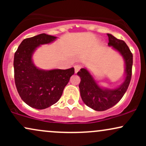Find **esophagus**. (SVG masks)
I'll list each match as a JSON object with an SVG mask.
<instances>
[{"instance_id": "esophagus-1", "label": "esophagus", "mask_w": 146, "mask_h": 146, "mask_svg": "<svg viewBox=\"0 0 146 146\" xmlns=\"http://www.w3.org/2000/svg\"><path fill=\"white\" fill-rule=\"evenodd\" d=\"M74 67H75V73H77L79 71H80V68H82V65H80V64H76V65H75V66H74Z\"/></svg>"}]
</instances>
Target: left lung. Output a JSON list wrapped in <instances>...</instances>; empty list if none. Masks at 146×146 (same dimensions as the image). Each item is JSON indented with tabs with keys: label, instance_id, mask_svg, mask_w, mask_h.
Returning <instances> with one entry per match:
<instances>
[{
	"label": "left lung",
	"instance_id": "left-lung-1",
	"mask_svg": "<svg viewBox=\"0 0 146 146\" xmlns=\"http://www.w3.org/2000/svg\"><path fill=\"white\" fill-rule=\"evenodd\" d=\"M108 46H113L121 55L125 61V80L121 85L114 89L100 87L86 68H81L78 75L81 78L79 88L84 103L97 111H104L117 104L128 89L132 76V53L124 41L119 40L110 33Z\"/></svg>",
	"mask_w": 146,
	"mask_h": 146
}]
</instances>
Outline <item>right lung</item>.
<instances>
[{
  "mask_svg": "<svg viewBox=\"0 0 146 146\" xmlns=\"http://www.w3.org/2000/svg\"><path fill=\"white\" fill-rule=\"evenodd\" d=\"M57 37L46 33L23 40L14 54V80L18 94L23 102L36 109H44L56 104L74 68L42 70L37 68L32 60L33 53L42 44H49Z\"/></svg>",
  "mask_w": 146,
  "mask_h": 146,
  "instance_id": "obj_1",
  "label": "right lung"
}]
</instances>
